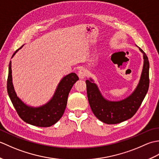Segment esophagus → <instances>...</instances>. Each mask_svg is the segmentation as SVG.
<instances>
[{"instance_id": "esophagus-1", "label": "esophagus", "mask_w": 159, "mask_h": 159, "mask_svg": "<svg viewBox=\"0 0 159 159\" xmlns=\"http://www.w3.org/2000/svg\"><path fill=\"white\" fill-rule=\"evenodd\" d=\"M78 76H79L80 79H84L87 76V70L85 68H81L78 72Z\"/></svg>"}]
</instances>
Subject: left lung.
I'll return each mask as SVG.
<instances>
[{
    "mask_svg": "<svg viewBox=\"0 0 159 159\" xmlns=\"http://www.w3.org/2000/svg\"><path fill=\"white\" fill-rule=\"evenodd\" d=\"M138 48L143 54L142 72L135 89L126 98L118 101L108 100L104 98L92 79L90 78L86 80L87 98L91 109L98 119L104 123L115 124L130 119L136 113L146 96L149 88L150 65L146 53L139 47Z\"/></svg>",
    "mask_w": 159,
    "mask_h": 159,
    "instance_id": "8db88e82",
    "label": "left lung"
}]
</instances>
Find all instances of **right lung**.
Instances as JSON below:
<instances>
[{"mask_svg": "<svg viewBox=\"0 0 159 159\" xmlns=\"http://www.w3.org/2000/svg\"><path fill=\"white\" fill-rule=\"evenodd\" d=\"M21 48L17 50L13 53L12 57ZM11 73V61H10L7 88L8 95L13 107L20 117L23 121L31 125L39 127L51 126L61 119L65 111L67 97L70 90L74 84L79 80V77L75 73L73 72L63 77L57 85L52 98L42 106L34 107L26 104L17 96L12 83Z\"/></svg>", "mask_w": 159, "mask_h": 159, "instance_id": "obj_1", "label": "right lung"}]
</instances>
